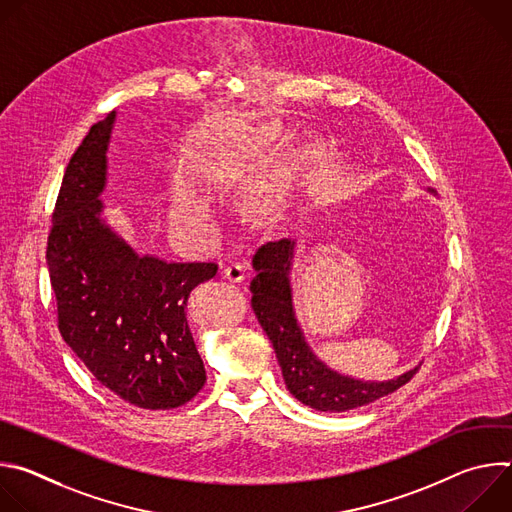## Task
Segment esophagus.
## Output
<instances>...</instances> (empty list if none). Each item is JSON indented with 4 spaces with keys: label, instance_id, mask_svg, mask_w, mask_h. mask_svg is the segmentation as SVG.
<instances>
[{
    "label": "esophagus",
    "instance_id": "1",
    "mask_svg": "<svg viewBox=\"0 0 512 512\" xmlns=\"http://www.w3.org/2000/svg\"><path fill=\"white\" fill-rule=\"evenodd\" d=\"M223 277L231 283H241L245 279V265L241 263H231L223 269Z\"/></svg>",
    "mask_w": 512,
    "mask_h": 512
}]
</instances>
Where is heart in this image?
I'll use <instances>...</instances> for the list:
<instances>
[{"label":"heart","mask_w":512,"mask_h":512,"mask_svg":"<svg viewBox=\"0 0 512 512\" xmlns=\"http://www.w3.org/2000/svg\"><path fill=\"white\" fill-rule=\"evenodd\" d=\"M168 212L176 225L196 229L208 221L210 204L188 178H176L170 188Z\"/></svg>","instance_id":"obj_1"}]
</instances>
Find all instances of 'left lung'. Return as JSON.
Segmentation results:
<instances>
[{"label": "left lung", "instance_id": "left-lung-1", "mask_svg": "<svg viewBox=\"0 0 512 512\" xmlns=\"http://www.w3.org/2000/svg\"><path fill=\"white\" fill-rule=\"evenodd\" d=\"M294 249L291 239L263 245L253 257L257 275L251 281V306L273 344L287 391L316 411L340 413L369 405L411 381L417 367L397 379L362 381L330 369L312 350L294 308Z\"/></svg>", "mask_w": 512, "mask_h": 512}]
</instances>
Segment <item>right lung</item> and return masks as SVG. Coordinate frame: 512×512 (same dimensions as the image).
<instances>
[{
  "label": "right lung",
  "mask_w": 512,
  "mask_h": 512,
  "mask_svg": "<svg viewBox=\"0 0 512 512\" xmlns=\"http://www.w3.org/2000/svg\"><path fill=\"white\" fill-rule=\"evenodd\" d=\"M115 117L95 123L72 154L52 212L46 263L58 330L113 395L139 409H174L206 383L186 304L216 265L141 255L105 221Z\"/></svg>",
  "instance_id": "right-lung-1"
}]
</instances>
